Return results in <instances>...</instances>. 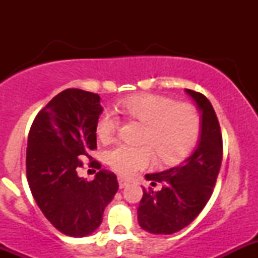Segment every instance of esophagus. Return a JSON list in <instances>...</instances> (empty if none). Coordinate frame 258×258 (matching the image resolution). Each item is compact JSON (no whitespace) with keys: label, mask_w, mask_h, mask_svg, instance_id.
Masks as SVG:
<instances>
[{"label":"esophagus","mask_w":258,"mask_h":258,"mask_svg":"<svg viewBox=\"0 0 258 258\" xmlns=\"http://www.w3.org/2000/svg\"><path fill=\"white\" fill-rule=\"evenodd\" d=\"M128 184H130V181H127V179H124L123 177H118L119 188H124V187H127Z\"/></svg>","instance_id":"esophagus-1"}]
</instances>
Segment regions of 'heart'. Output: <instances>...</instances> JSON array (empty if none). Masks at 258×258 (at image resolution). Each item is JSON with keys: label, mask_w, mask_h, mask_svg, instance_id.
Wrapping results in <instances>:
<instances>
[{"label": "heart", "mask_w": 258, "mask_h": 258, "mask_svg": "<svg viewBox=\"0 0 258 258\" xmlns=\"http://www.w3.org/2000/svg\"><path fill=\"white\" fill-rule=\"evenodd\" d=\"M127 119L145 124L142 147L117 145L107 152V161L122 175H132L146 167L155 158L163 165H175L195 150L202 131V118L191 103H178L173 98L142 93L119 101L117 105ZM119 121L111 111L98 118L96 132L107 142L116 135Z\"/></svg>", "instance_id": "1"}]
</instances>
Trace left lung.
I'll return each mask as SVG.
<instances>
[{"mask_svg":"<svg viewBox=\"0 0 258 258\" xmlns=\"http://www.w3.org/2000/svg\"><path fill=\"white\" fill-rule=\"evenodd\" d=\"M186 92L202 112L201 139L191 157L177 167L146 175L152 186L144 187L137 209L139 223L155 235H171L188 226L212 196L223 155L222 134L215 110L206 96L192 90Z\"/></svg>","mask_w":258,"mask_h":258,"instance_id":"1","label":"left lung"}]
</instances>
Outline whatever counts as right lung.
Wrapping results in <instances>:
<instances>
[{
    "label": "right lung",
    "mask_w": 258,
    "mask_h": 258,
    "mask_svg": "<svg viewBox=\"0 0 258 258\" xmlns=\"http://www.w3.org/2000/svg\"><path fill=\"white\" fill-rule=\"evenodd\" d=\"M100 101L97 93L67 88L37 113L28 134L26 175L33 199L53 227L71 237L98 228L118 189L116 175L88 155L97 148ZM82 157L100 170L92 181L77 175Z\"/></svg>",
    "instance_id": "right-lung-1"
}]
</instances>
